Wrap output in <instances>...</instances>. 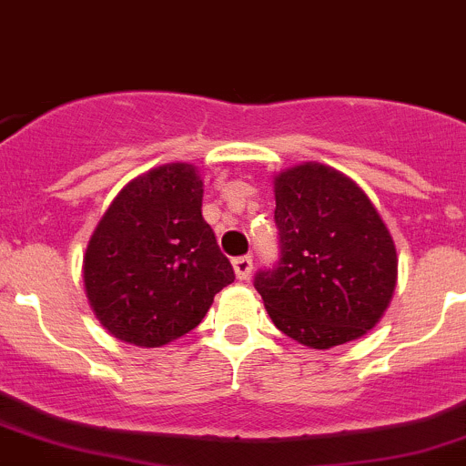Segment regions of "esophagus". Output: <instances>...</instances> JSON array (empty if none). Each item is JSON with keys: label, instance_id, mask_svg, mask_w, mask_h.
<instances>
[{"label": "esophagus", "instance_id": "obj_1", "mask_svg": "<svg viewBox=\"0 0 466 466\" xmlns=\"http://www.w3.org/2000/svg\"><path fill=\"white\" fill-rule=\"evenodd\" d=\"M251 268H253L251 256H239L233 260V271L239 280H248V278H251Z\"/></svg>", "mask_w": 466, "mask_h": 466}]
</instances>
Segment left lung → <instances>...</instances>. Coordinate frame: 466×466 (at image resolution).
I'll list each match as a JSON object with an SVG mask.
<instances>
[{
	"label": "left lung",
	"mask_w": 466,
	"mask_h": 466,
	"mask_svg": "<svg viewBox=\"0 0 466 466\" xmlns=\"http://www.w3.org/2000/svg\"><path fill=\"white\" fill-rule=\"evenodd\" d=\"M280 260L258 271L273 325L314 350L372 329L397 285L392 235L361 186L323 163L273 177Z\"/></svg>",
	"instance_id": "1"
}]
</instances>
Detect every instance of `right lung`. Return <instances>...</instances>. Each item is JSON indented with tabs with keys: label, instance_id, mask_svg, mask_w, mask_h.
I'll return each instance as SVG.
<instances>
[{
	"label": "right lung",
	"instance_id": "add662e5",
	"mask_svg": "<svg viewBox=\"0 0 466 466\" xmlns=\"http://www.w3.org/2000/svg\"><path fill=\"white\" fill-rule=\"evenodd\" d=\"M204 181L190 163L132 179L109 204L83 260L96 319L118 340L161 348L195 329L235 273L201 218Z\"/></svg>",
	"mask_w": 466,
	"mask_h": 466
}]
</instances>
